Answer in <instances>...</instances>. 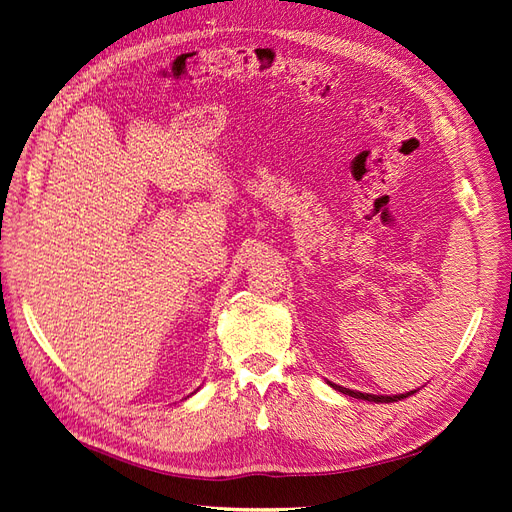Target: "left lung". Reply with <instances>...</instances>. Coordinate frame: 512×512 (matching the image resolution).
<instances>
[{
    "mask_svg": "<svg viewBox=\"0 0 512 512\" xmlns=\"http://www.w3.org/2000/svg\"><path fill=\"white\" fill-rule=\"evenodd\" d=\"M331 386H333V389H337L339 393L356 397V399H365V401H376V404H391V401H399V399H404V397L416 393V391H410V393H404V395H371V393H361V391H350V389H344V386H337V384H331Z\"/></svg>",
    "mask_w": 512,
    "mask_h": 512,
    "instance_id": "left-lung-1",
    "label": "left lung"
}]
</instances>
